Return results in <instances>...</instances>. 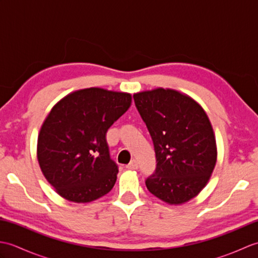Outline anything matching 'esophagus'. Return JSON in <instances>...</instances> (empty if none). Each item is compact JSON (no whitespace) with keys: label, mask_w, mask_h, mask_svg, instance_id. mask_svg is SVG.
<instances>
[{"label":"esophagus","mask_w":258,"mask_h":258,"mask_svg":"<svg viewBox=\"0 0 258 258\" xmlns=\"http://www.w3.org/2000/svg\"><path fill=\"white\" fill-rule=\"evenodd\" d=\"M126 168H128V169H138L139 168V164H138V162H136L135 160H133V161H131L130 164H127V165H126Z\"/></svg>","instance_id":"obj_1"}]
</instances>
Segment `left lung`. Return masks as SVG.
<instances>
[{
	"mask_svg": "<svg viewBox=\"0 0 258 258\" xmlns=\"http://www.w3.org/2000/svg\"><path fill=\"white\" fill-rule=\"evenodd\" d=\"M135 106L154 144L155 172L145 180L157 199L179 205L205 187L217 160L216 140L204 109L171 89L135 93Z\"/></svg>",
	"mask_w": 258,
	"mask_h": 258,
	"instance_id": "obj_1",
	"label": "left lung"
}]
</instances>
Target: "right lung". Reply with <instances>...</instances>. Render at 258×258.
<instances>
[{
    "instance_id": "add662e5",
    "label": "right lung",
    "mask_w": 258,
    "mask_h": 258,
    "mask_svg": "<svg viewBox=\"0 0 258 258\" xmlns=\"http://www.w3.org/2000/svg\"><path fill=\"white\" fill-rule=\"evenodd\" d=\"M131 103L130 93L90 87L52 107L37 138V161L59 196L89 203L113 188L118 167L109 156L106 132Z\"/></svg>"
}]
</instances>
